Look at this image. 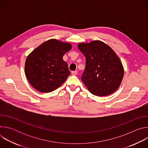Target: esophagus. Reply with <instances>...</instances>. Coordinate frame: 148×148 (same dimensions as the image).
<instances>
[{"mask_svg":"<svg viewBox=\"0 0 148 148\" xmlns=\"http://www.w3.org/2000/svg\"><path fill=\"white\" fill-rule=\"evenodd\" d=\"M71 74L73 75H75L77 74V71H73L71 72Z\"/></svg>","mask_w":148,"mask_h":148,"instance_id":"1","label":"esophagus"}]
</instances>
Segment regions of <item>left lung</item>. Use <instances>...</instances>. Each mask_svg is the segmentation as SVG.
<instances>
[{
	"mask_svg": "<svg viewBox=\"0 0 148 148\" xmlns=\"http://www.w3.org/2000/svg\"><path fill=\"white\" fill-rule=\"evenodd\" d=\"M79 50L86 57V68L81 80L90 92L107 96L119 87L123 77V68L113 50L101 41L80 43Z\"/></svg>",
	"mask_w": 148,
	"mask_h": 148,
	"instance_id": "8db88e82",
	"label": "left lung"
}]
</instances>
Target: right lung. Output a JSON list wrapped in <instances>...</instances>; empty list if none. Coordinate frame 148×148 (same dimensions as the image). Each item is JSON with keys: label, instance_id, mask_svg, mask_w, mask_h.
I'll return each mask as SVG.
<instances>
[{"label": "right lung", "instance_id": "obj_1", "mask_svg": "<svg viewBox=\"0 0 148 148\" xmlns=\"http://www.w3.org/2000/svg\"><path fill=\"white\" fill-rule=\"evenodd\" d=\"M71 45L56 39L49 40L34 50L27 57L25 74L31 85L41 92H50L70 75L67 63L62 60Z\"/></svg>", "mask_w": 148, "mask_h": 148}]
</instances>
